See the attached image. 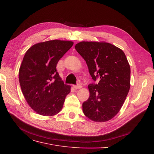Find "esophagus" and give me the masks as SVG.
I'll return each mask as SVG.
<instances>
[{
	"instance_id": "1",
	"label": "esophagus",
	"mask_w": 154,
	"mask_h": 154,
	"mask_svg": "<svg viewBox=\"0 0 154 154\" xmlns=\"http://www.w3.org/2000/svg\"><path fill=\"white\" fill-rule=\"evenodd\" d=\"M73 87L74 88H75V89H80V88H82V85L80 84H78L77 85H74Z\"/></svg>"
}]
</instances>
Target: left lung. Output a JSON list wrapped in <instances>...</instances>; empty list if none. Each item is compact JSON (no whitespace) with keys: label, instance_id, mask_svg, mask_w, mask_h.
I'll return each mask as SVG.
<instances>
[{"label":"left lung","instance_id":"obj_1","mask_svg":"<svg viewBox=\"0 0 154 154\" xmlns=\"http://www.w3.org/2000/svg\"><path fill=\"white\" fill-rule=\"evenodd\" d=\"M75 49L85 60L96 85L88 86L90 96L83 103L85 116L95 122H105L116 116L130 87V67L123 51L106 42L83 41Z\"/></svg>","mask_w":154,"mask_h":154}]
</instances>
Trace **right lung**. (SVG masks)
<instances>
[{"mask_svg":"<svg viewBox=\"0 0 154 154\" xmlns=\"http://www.w3.org/2000/svg\"><path fill=\"white\" fill-rule=\"evenodd\" d=\"M73 42L53 40L37 43L26 51L18 78L27 103L36 113L53 116L63 108L71 86L64 84L57 65Z\"/></svg>","mask_w":154,"mask_h":154,"instance_id":"add662e5","label":"right lung"}]
</instances>
